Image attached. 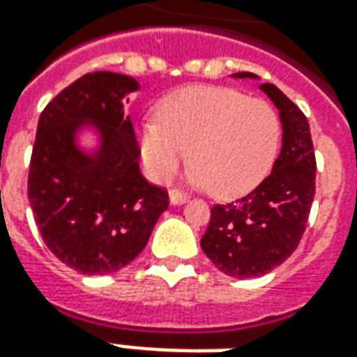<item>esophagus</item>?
<instances>
[{"label":"esophagus","instance_id":"34e87169","mask_svg":"<svg viewBox=\"0 0 357 357\" xmlns=\"http://www.w3.org/2000/svg\"><path fill=\"white\" fill-rule=\"evenodd\" d=\"M168 199H170V204L178 206V204H185L187 195H183L181 191H178V189H172L170 193H168Z\"/></svg>","mask_w":357,"mask_h":357}]
</instances>
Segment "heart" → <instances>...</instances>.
Masks as SVG:
<instances>
[{"instance_id":"b5f03b06","label":"heart","mask_w":357,"mask_h":357,"mask_svg":"<svg viewBox=\"0 0 357 357\" xmlns=\"http://www.w3.org/2000/svg\"><path fill=\"white\" fill-rule=\"evenodd\" d=\"M279 133V118L268 101L237 89L189 86L164 97L158 122H143L137 137L151 179L168 181L189 156L193 183L231 197L266 176Z\"/></svg>"}]
</instances>
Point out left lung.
Masks as SVG:
<instances>
[{"label":"left lung","instance_id":"1","mask_svg":"<svg viewBox=\"0 0 357 357\" xmlns=\"http://www.w3.org/2000/svg\"><path fill=\"white\" fill-rule=\"evenodd\" d=\"M233 78L258 80L252 73ZM279 110L283 145L271 174L237 201L212 206L201 248L222 273L266 275L296 250L315 195V155L304 112L273 84L260 86Z\"/></svg>","mask_w":357,"mask_h":357}]
</instances>
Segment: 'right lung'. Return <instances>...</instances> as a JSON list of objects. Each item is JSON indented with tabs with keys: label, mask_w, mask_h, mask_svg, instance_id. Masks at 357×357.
I'll return each mask as SVG.
<instances>
[{
	"label": "right lung",
	"mask_w": 357,
	"mask_h": 357,
	"mask_svg": "<svg viewBox=\"0 0 357 357\" xmlns=\"http://www.w3.org/2000/svg\"><path fill=\"white\" fill-rule=\"evenodd\" d=\"M137 89L139 82L126 74H84L38 122L28 201L43 243L84 275H109L133 262L168 208V193L139 172L126 112Z\"/></svg>",
	"instance_id": "add662e5"
}]
</instances>
